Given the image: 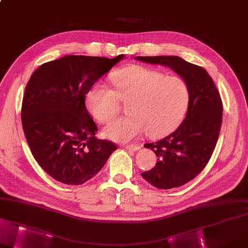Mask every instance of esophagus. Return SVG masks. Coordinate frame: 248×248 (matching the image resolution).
<instances>
[{"mask_svg":"<svg viewBox=\"0 0 248 248\" xmlns=\"http://www.w3.org/2000/svg\"><path fill=\"white\" fill-rule=\"evenodd\" d=\"M125 149L129 150V151H139L140 149V146H138V144H126V146H124Z\"/></svg>","mask_w":248,"mask_h":248,"instance_id":"esophagus-1","label":"esophagus"}]
</instances>
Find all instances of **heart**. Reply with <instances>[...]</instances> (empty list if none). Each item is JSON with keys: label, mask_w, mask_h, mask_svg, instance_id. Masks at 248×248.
<instances>
[{"label": "heart", "mask_w": 248, "mask_h": 248, "mask_svg": "<svg viewBox=\"0 0 248 248\" xmlns=\"http://www.w3.org/2000/svg\"><path fill=\"white\" fill-rule=\"evenodd\" d=\"M116 91L102 83L90 88L86 99L92 115L101 123L109 122L120 110V99L127 101V116L105 127L108 139L127 142L148 133L162 138L182 122L189 102V88L178 77L146 66L133 65L112 77Z\"/></svg>", "instance_id": "1"}]
</instances>
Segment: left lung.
<instances>
[{
	"instance_id": "1",
	"label": "left lung",
	"mask_w": 248,
	"mask_h": 248,
	"mask_svg": "<svg viewBox=\"0 0 248 248\" xmlns=\"http://www.w3.org/2000/svg\"><path fill=\"white\" fill-rule=\"evenodd\" d=\"M136 61L173 70L189 88L186 116L166 138L144 144L158 157L155 167L141 176L158 189L168 190L189 183L208 163L218 139L223 102L215 82L202 66L178 56H136Z\"/></svg>"
}]
</instances>
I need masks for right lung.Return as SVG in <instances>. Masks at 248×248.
Listing matches in <instances>:
<instances>
[{
    "instance_id": "1",
    "label": "right lung",
    "mask_w": 248,
    "mask_h": 248,
    "mask_svg": "<svg viewBox=\"0 0 248 248\" xmlns=\"http://www.w3.org/2000/svg\"><path fill=\"white\" fill-rule=\"evenodd\" d=\"M124 57L66 55L43 63L31 76L22 99V128L33 158L57 182L84 184L117 150L112 141L96 139L85 95Z\"/></svg>"
}]
</instances>
